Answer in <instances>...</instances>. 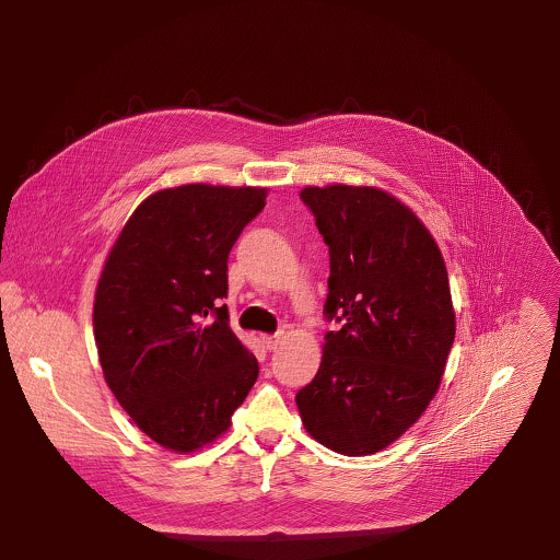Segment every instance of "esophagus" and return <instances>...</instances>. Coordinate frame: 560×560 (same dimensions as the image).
Instances as JSON below:
<instances>
[{"instance_id": "esophagus-1", "label": "esophagus", "mask_w": 560, "mask_h": 560, "mask_svg": "<svg viewBox=\"0 0 560 560\" xmlns=\"http://www.w3.org/2000/svg\"><path fill=\"white\" fill-rule=\"evenodd\" d=\"M281 341H283V332H275V335L264 337V343H266L268 350H277L281 346Z\"/></svg>"}]
</instances>
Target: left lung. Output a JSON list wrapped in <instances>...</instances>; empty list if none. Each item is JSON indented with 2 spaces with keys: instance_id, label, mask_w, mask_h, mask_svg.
<instances>
[{
  "instance_id": "1",
  "label": "left lung",
  "mask_w": 560,
  "mask_h": 560,
  "mask_svg": "<svg viewBox=\"0 0 560 560\" xmlns=\"http://www.w3.org/2000/svg\"><path fill=\"white\" fill-rule=\"evenodd\" d=\"M330 250L316 376L296 392L305 430L346 456L401 436L434 398L454 343L445 261L417 214L370 186L303 188Z\"/></svg>"
}]
</instances>
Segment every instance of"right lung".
Here are the masks:
<instances>
[{"label":"right lung","mask_w":560,"mask_h":560,"mask_svg":"<svg viewBox=\"0 0 560 560\" xmlns=\"http://www.w3.org/2000/svg\"><path fill=\"white\" fill-rule=\"evenodd\" d=\"M264 206L266 188L159 190L106 259L93 310L102 370L137 428L168 450L223 434L259 376L221 299L228 255Z\"/></svg>","instance_id":"obj_1"}]
</instances>
